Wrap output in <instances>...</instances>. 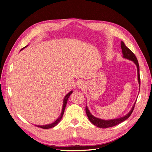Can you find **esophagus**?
Instances as JSON below:
<instances>
[{
  "instance_id": "34e87169",
  "label": "esophagus",
  "mask_w": 152,
  "mask_h": 152,
  "mask_svg": "<svg viewBox=\"0 0 152 152\" xmlns=\"http://www.w3.org/2000/svg\"><path fill=\"white\" fill-rule=\"evenodd\" d=\"M84 87H85V84H84V82H82V81L80 82L79 83V88H80V89H83V88H84Z\"/></svg>"
}]
</instances>
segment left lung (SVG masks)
<instances>
[{"label":"left lung","instance_id":"left-lung-1","mask_svg":"<svg viewBox=\"0 0 152 152\" xmlns=\"http://www.w3.org/2000/svg\"><path fill=\"white\" fill-rule=\"evenodd\" d=\"M121 49H122V52L123 54V58L127 59H129V60L132 61L136 64V65L137 66V80H138V82H139L140 87V66H139L138 61H137V59L134 55V54L133 53L131 50L126 46L125 44H124L122 41L121 42ZM136 102V101L135 102L134 105L132 106V107L131 110H130V112H129L126 115L122 117H121V118H115V119H111V120L106 121V120H103V119L95 117L90 113L89 110L88 108H87V106L86 107V114L87 115V117H88V118H89V120L90 121V122L92 124H94V126H97L98 127H100V128L111 127L117 125V124L124 122V121L127 120V119L131 116V115L132 113L133 110H134Z\"/></svg>","mask_w":152,"mask_h":152}]
</instances>
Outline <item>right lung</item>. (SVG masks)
Here are the masks:
<instances>
[{
  "instance_id": "obj_1",
  "label": "right lung",
  "mask_w": 152,
  "mask_h": 152,
  "mask_svg": "<svg viewBox=\"0 0 152 152\" xmlns=\"http://www.w3.org/2000/svg\"><path fill=\"white\" fill-rule=\"evenodd\" d=\"M25 48H23V49H24ZM72 91H70V93H68L65 96V98H64V99H63V108H62V112H61V115H60V116H59L58 118V119L56 121H54L53 123H52V124H48V125H44V126H37V127H40V128H42V129H49V128H52V127H54V126H56L57 124L60 122V121L61 120V118H62V117H63V114H64V112H65V107H66V103H67V101H68V98L70 97V94L72 93Z\"/></svg>"
}]
</instances>
